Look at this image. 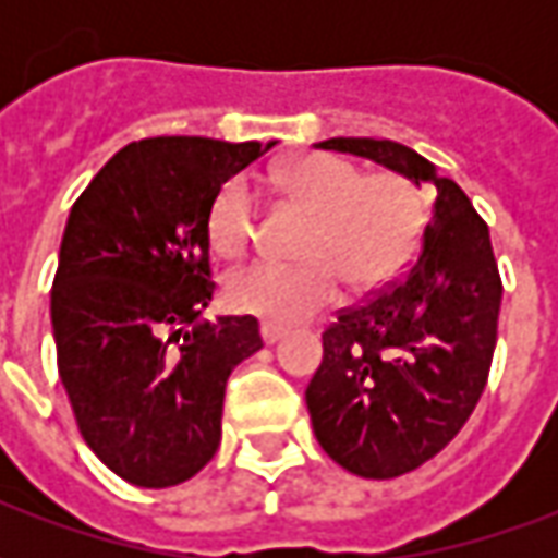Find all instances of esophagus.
Listing matches in <instances>:
<instances>
[{
	"mask_svg": "<svg viewBox=\"0 0 558 558\" xmlns=\"http://www.w3.org/2000/svg\"><path fill=\"white\" fill-rule=\"evenodd\" d=\"M259 335H263L266 343H278V340L287 335V328L278 326V323H263V326H259Z\"/></svg>",
	"mask_w": 558,
	"mask_h": 558,
	"instance_id": "esophagus-1",
	"label": "esophagus"
}]
</instances>
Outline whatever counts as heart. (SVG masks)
I'll list each match as a JSON object with an SVG mask.
<instances>
[{
    "label": "heart",
    "mask_w": 558,
    "mask_h": 558,
    "mask_svg": "<svg viewBox=\"0 0 558 558\" xmlns=\"http://www.w3.org/2000/svg\"><path fill=\"white\" fill-rule=\"evenodd\" d=\"M283 194L314 211L302 239V263L256 259L227 280L242 314L299 323L338 299L340 278L352 290H374L407 266L418 242V194L395 172L364 175L335 155H311L278 172ZM256 235V196L230 179L208 208V239L223 256H242Z\"/></svg>",
    "instance_id": "obj_1"
}]
</instances>
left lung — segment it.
I'll return each instance as SVG.
<instances>
[{"label":"left lung","mask_w":558,"mask_h":558,"mask_svg":"<svg viewBox=\"0 0 558 558\" xmlns=\"http://www.w3.org/2000/svg\"><path fill=\"white\" fill-rule=\"evenodd\" d=\"M371 158L436 187L407 271L323 331V364L304 391L326 454L362 478H398L442 451L487 386L502 278L490 230L460 184L395 140L316 143Z\"/></svg>","instance_id":"obj_1"}]
</instances>
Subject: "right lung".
<instances>
[{
    "label": "right lung",
    "mask_w": 558,
    "mask_h": 558,
    "mask_svg": "<svg viewBox=\"0 0 558 558\" xmlns=\"http://www.w3.org/2000/svg\"><path fill=\"white\" fill-rule=\"evenodd\" d=\"M271 146L128 143L68 215L50 292L56 362L83 439L128 484L194 478L218 451L232 367L263 350L254 316L199 314L215 292L211 199Z\"/></svg>",
    "instance_id": "1"
}]
</instances>
